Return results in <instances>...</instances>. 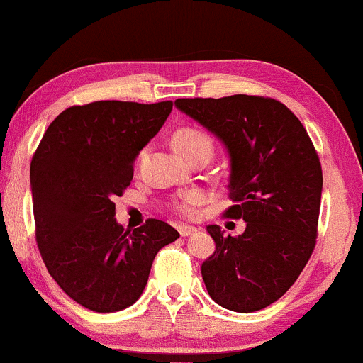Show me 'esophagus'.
Masks as SVG:
<instances>
[{
    "label": "esophagus",
    "mask_w": 363,
    "mask_h": 363,
    "mask_svg": "<svg viewBox=\"0 0 363 363\" xmlns=\"http://www.w3.org/2000/svg\"><path fill=\"white\" fill-rule=\"evenodd\" d=\"M177 230H179V234H181L182 238L191 236V234L196 233V229H194V227H191V225H179Z\"/></svg>",
    "instance_id": "34e87169"
}]
</instances>
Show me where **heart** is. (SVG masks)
Returning a JSON list of instances; mask_svg holds the SVG:
<instances>
[{"instance_id": "heart-1", "label": "heart", "mask_w": 363, "mask_h": 363, "mask_svg": "<svg viewBox=\"0 0 363 363\" xmlns=\"http://www.w3.org/2000/svg\"><path fill=\"white\" fill-rule=\"evenodd\" d=\"M174 148L186 158L191 160L196 155H205V157H212L213 155V139L206 130L200 127H181L174 133ZM148 158V148H143L138 155V163L141 165L143 162ZM203 194L198 189L184 191L177 196L174 201V210L177 213L184 215V217H193L196 213V208L201 205Z\"/></svg>"}]
</instances>
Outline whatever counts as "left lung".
Here are the masks:
<instances>
[{
  "label": "left lung",
  "mask_w": 363,
  "mask_h": 363,
  "mask_svg": "<svg viewBox=\"0 0 363 363\" xmlns=\"http://www.w3.org/2000/svg\"><path fill=\"white\" fill-rule=\"evenodd\" d=\"M175 106L224 141L234 203L224 217L246 222L240 236L206 227L217 246L201 265L206 291L233 312L265 308L291 288L315 248L322 196L315 146L274 98H179Z\"/></svg>",
  "instance_id": "8db88e82"
}]
</instances>
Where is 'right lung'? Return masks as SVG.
Wrapping results in <instances>:
<instances>
[{
	"label": "right lung",
	"mask_w": 363,
	"mask_h": 363,
	"mask_svg": "<svg viewBox=\"0 0 363 363\" xmlns=\"http://www.w3.org/2000/svg\"><path fill=\"white\" fill-rule=\"evenodd\" d=\"M172 101H93L63 110L30 162L35 242L50 276L74 301L99 313L141 296L155 255L179 238L148 218L123 230L115 196L130 186L134 158L160 130Z\"/></svg>",
	"instance_id": "obj_1"
}]
</instances>
